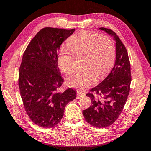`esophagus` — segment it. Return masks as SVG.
Segmentation results:
<instances>
[{"mask_svg":"<svg viewBox=\"0 0 151 151\" xmlns=\"http://www.w3.org/2000/svg\"><path fill=\"white\" fill-rule=\"evenodd\" d=\"M76 93H77V94H76V96H77L78 99H79L80 97H81L82 96L85 94V93H84L83 92H82L81 91H76Z\"/></svg>","mask_w":151,"mask_h":151,"instance_id":"1","label":"esophagus"}]
</instances>
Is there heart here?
I'll return each instance as SVG.
<instances>
[{"mask_svg": "<svg viewBox=\"0 0 151 151\" xmlns=\"http://www.w3.org/2000/svg\"><path fill=\"white\" fill-rule=\"evenodd\" d=\"M69 50L75 58H83L80 73H74L66 78L67 85L73 88L86 89L96 82L97 76L102 78L111 69L115 58V47L109 37L99 33L80 31L67 40ZM74 58L63 48L57 63L60 70L65 74L73 72Z\"/></svg>", "mask_w": 151, "mask_h": 151, "instance_id": "b5f03b06", "label": "heart"}]
</instances>
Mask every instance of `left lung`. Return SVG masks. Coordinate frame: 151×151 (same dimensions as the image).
Here are the masks:
<instances>
[{
    "label": "left lung",
    "mask_w": 151,
    "mask_h": 151,
    "mask_svg": "<svg viewBox=\"0 0 151 151\" xmlns=\"http://www.w3.org/2000/svg\"><path fill=\"white\" fill-rule=\"evenodd\" d=\"M116 41V60L111 72L100 84L92 88L96 93L86 94L92 104L83 111L86 122L98 128L109 127L118 119L126 103L131 83V65L126 48L112 30L99 28Z\"/></svg>",
    "instance_id": "obj_1"
}]
</instances>
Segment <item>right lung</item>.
I'll return each instance as SVG.
<instances>
[{"mask_svg":"<svg viewBox=\"0 0 151 151\" xmlns=\"http://www.w3.org/2000/svg\"><path fill=\"white\" fill-rule=\"evenodd\" d=\"M46 27L31 40L22 56L19 86L28 116L38 126L51 128L63 119L66 104L76 99V91L59 88L64 82L58 67L60 45L75 32Z\"/></svg>","mask_w":151,"mask_h":151,"instance_id":"1","label":"right lung"}]
</instances>
